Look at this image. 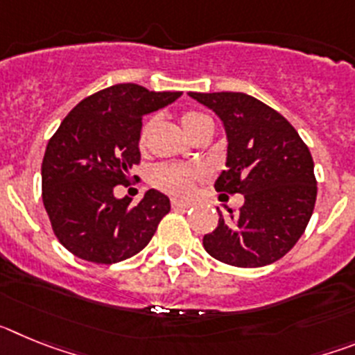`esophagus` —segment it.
<instances>
[{
	"label": "esophagus",
	"instance_id": "obj_1",
	"mask_svg": "<svg viewBox=\"0 0 355 355\" xmlns=\"http://www.w3.org/2000/svg\"><path fill=\"white\" fill-rule=\"evenodd\" d=\"M188 208H190V205H188V202L172 199V209H174V211H184V209H188Z\"/></svg>",
	"mask_w": 355,
	"mask_h": 355
}]
</instances>
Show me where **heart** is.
Segmentation results:
<instances>
[{
  "instance_id": "1",
  "label": "heart",
  "mask_w": 355,
  "mask_h": 355,
  "mask_svg": "<svg viewBox=\"0 0 355 355\" xmlns=\"http://www.w3.org/2000/svg\"><path fill=\"white\" fill-rule=\"evenodd\" d=\"M211 122V119L202 112L197 110H188L181 115V124L184 131L192 137L196 131ZM156 124V117H150L149 121L144 122L142 130L139 135L140 149H146L149 135ZM205 180V172L197 167H181V165H158L150 172V184L158 188L159 192H165L168 196H174L178 199H187L193 193L197 183Z\"/></svg>"
}]
</instances>
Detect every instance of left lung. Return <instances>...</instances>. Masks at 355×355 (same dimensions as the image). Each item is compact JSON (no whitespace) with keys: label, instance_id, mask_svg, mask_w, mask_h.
Instances as JSON below:
<instances>
[{"label":"left lung","instance_id":"left-lung-1","mask_svg":"<svg viewBox=\"0 0 355 355\" xmlns=\"http://www.w3.org/2000/svg\"><path fill=\"white\" fill-rule=\"evenodd\" d=\"M211 108L227 133V168L216 192L243 193L238 211L229 209L205 234L211 258L240 268H256L281 259L293 249L316 202L311 153L283 115L241 92H190Z\"/></svg>","mask_w":355,"mask_h":355}]
</instances>
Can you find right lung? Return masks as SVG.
<instances>
[{"instance_id": "add662e5", "label": "right lung", "mask_w": 355, "mask_h": 355, "mask_svg": "<svg viewBox=\"0 0 355 355\" xmlns=\"http://www.w3.org/2000/svg\"><path fill=\"white\" fill-rule=\"evenodd\" d=\"M181 92L112 85L85 97L49 139L42 159V202L53 233L76 258L112 265L139 254L171 211L167 196L149 190L139 205L117 199L140 163L142 117ZM137 178V175H133Z\"/></svg>"}]
</instances>
